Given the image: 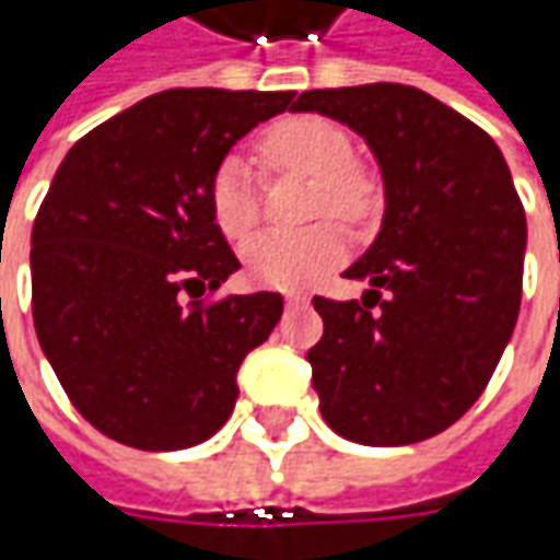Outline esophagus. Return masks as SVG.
<instances>
[{"mask_svg": "<svg viewBox=\"0 0 560 560\" xmlns=\"http://www.w3.org/2000/svg\"><path fill=\"white\" fill-rule=\"evenodd\" d=\"M308 302V295H302V292H287V305L290 308H299V305H305Z\"/></svg>", "mask_w": 560, "mask_h": 560, "instance_id": "esophagus-1", "label": "esophagus"}]
</instances>
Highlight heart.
Returning a JSON list of instances; mask_svg holds the SVG:
<instances>
[{
  "instance_id": "b5f03b06",
  "label": "heart",
  "mask_w": 560,
  "mask_h": 560,
  "mask_svg": "<svg viewBox=\"0 0 560 560\" xmlns=\"http://www.w3.org/2000/svg\"><path fill=\"white\" fill-rule=\"evenodd\" d=\"M258 159L270 171L312 174V214L361 224L374 214L376 180L355 164L352 137L330 118L292 115L273 120L255 140ZM211 221L230 243L252 236L261 218L258 180L240 152H226L208 180ZM346 258V236L336 224H317L302 233H268L243 252L248 277L273 290H302L317 283Z\"/></svg>"
}]
</instances>
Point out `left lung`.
I'll use <instances>...</instances> for the list:
<instances>
[{
    "label": "left lung",
    "mask_w": 560,
    "mask_h": 560,
    "mask_svg": "<svg viewBox=\"0 0 560 560\" xmlns=\"http://www.w3.org/2000/svg\"><path fill=\"white\" fill-rule=\"evenodd\" d=\"M292 112L349 124L374 149L386 214L346 270L371 290L314 295L308 349L320 415L361 445H411L480 398L514 334L527 218L492 137L405 83L308 90Z\"/></svg>",
    "instance_id": "8db88e82"
}]
</instances>
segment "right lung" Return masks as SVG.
Segmentation results:
<instances>
[{
    "mask_svg": "<svg viewBox=\"0 0 560 560\" xmlns=\"http://www.w3.org/2000/svg\"><path fill=\"white\" fill-rule=\"evenodd\" d=\"M295 93L164 90L71 145L31 236L33 327L77 411L142 452L214 436L280 292L208 299L240 268L211 221L214 164Z\"/></svg>",
    "mask_w": 560,
    "mask_h": 560,
    "instance_id": "obj_1",
    "label": "right lung"
}]
</instances>
